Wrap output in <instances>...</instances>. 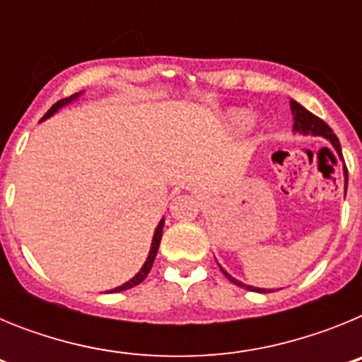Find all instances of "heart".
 Instances as JSON below:
<instances>
[{
    "instance_id": "1",
    "label": "heart",
    "mask_w": 362,
    "mask_h": 362,
    "mask_svg": "<svg viewBox=\"0 0 362 362\" xmlns=\"http://www.w3.org/2000/svg\"><path fill=\"white\" fill-rule=\"evenodd\" d=\"M228 123L235 129H243V127L252 123V112L245 110V108H235L228 114Z\"/></svg>"
}]
</instances>
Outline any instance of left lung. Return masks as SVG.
Masks as SVG:
<instances>
[{
	"label": "left lung",
	"instance_id": "1",
	"mask_svg": "<svg viewBox=\"0 0 362 362\" xmlns=\"http://www.w3.org/2000/svg\"><path fill=\"white\" fill-rule=\"evenodd\" d=\"M290 107H292V114H293V130L296 132H300L305 134V136H322L326 137L328 141L334 145V148L337 150V153L343 158V152H341V143H339L337 136L334 134V130L328 127V124L325 123V121L321 119V117L313 116L312 112L306 110L303 105H299L297 101H290ZM346 185H348V170H346V165H344V196H346ZM221 272L225 274V277L228 281H232L233 284H238V286H241V288H246L250 290V292H261V293H267V292H272V290H264V288H254V286H248V284H243L241 281L233 279L232 276H230L228 272H225L223 268H221Z\"/></svg>",
	"mask_w": 362,
	"mask_h": 362
}]
</instances>
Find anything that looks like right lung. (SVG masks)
Returning <instances> with one entry per match:
<instances>
[{
  "mask_svg": "<svg viewBox=\"0 0 362 362\" xmlns=\"http://www.w3.org/2000/svg\"><path fill=\"white\" fill-rule=\"evenodd\" d=\"M79 94H81V92H78V94L70 95V98L59 99V101H57L56 105H52V107H50V110L47 112V114H45L43 119H47V117L52 116L54 112H57V110H59V108H62V107H65V105H69L70 101H74V99H78V98H79ZM43 119H41V121H43ZM163 225H165V219L159 221L158 228H156V232H153V239H152V246H150L148 257H146V261H145V264H143L141 270L137 272V274H136V276L132 277V279L127 281V283L121 284V286H117V288L110 290V292H123V290L132 288V286H137V284L143 283V281H145V277L148 276L150 268H152V264H153V259H156V255H158V248H159V243H161V235H163Z\"/></svg>",
  "mask_w": 362,
  "mask_h": 362,
  "instance_id": "1",
  "label": "right lung"
}]
</instances>
